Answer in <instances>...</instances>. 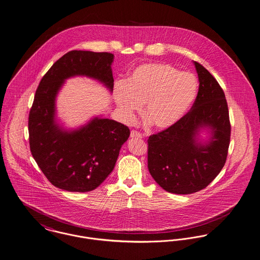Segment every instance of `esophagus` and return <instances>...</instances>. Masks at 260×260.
Here are the masks:
<instances>
[{"label": "esophagus", "mask_w": 260, "mask_h": 260, "mask_svg": "<svg viewBox=\"0 0 260 260\" xmlns=\"http://www.w3.org/2000/svg\"><path fill=\"white\" fill-rule=\"evenodd\" d=\"M130 137L132 138V139H141L142 138V134L140 132H138V131H135V130H132L131 131V133H130Z\"/></svg>", "instance_id": "obj_1"}]
</instances>
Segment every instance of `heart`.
<instances>
[{"instance_id":"obj_1","label":"heart","mask_w":260,"mask_h":260,"mask_svg":"<svg viewBox=\"0 0 260 260\" xmlns=\"http://www.w3.org/2000/svg\"><path fill=\"white\" fill-rule=\"evenodd\" d=\"M196 76L174 67L151 62L138 67L127 84L115 89V102L123 118L131 121L145 104L144 114L159 129H168L188 112L198 93Z\"/></svg>"}]
</instances>
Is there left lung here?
I'll list each match as a JSON object with an SVG mask.
<instances>
[{
  "label": "left lung",
  "instance_id": "1",
  "mask_svg": "<svg viewBox=\"0 0 260 260\" xmlns=\"http://www.w3.org/2000/svg\"><path fill=\"white\" fill-rule=\"evenodd\" d=\"M199 92L189 112L174 126L148 139V169L163 189L189 194L209 186L225 164L231 123L225 95L213 75L193 61ZM207 129V142L199 132Z\"/></svg>",
  "mask_w": 260,
  "mask_h": 260
}]
</instances>
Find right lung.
Returning <instances> with one entry per match:
<instances>
[{"label":"right lung","instance_id":"obj_1","mask_svg":"<svg viewBox=\"0 0 260 260\" xmlns=\"http://www.w3.org/2000/svg\"><path fill=\"white\" fill-rule=\"evenodd\" d=\"M109 52L71 50L55 61L42 78L28 115L29 148L47 180L69 191L96 189L113 171L130 130L112 119L94 117L67 130L56 121L55 99L64 80L87 76L113 91Z\"/></svg>","mask_w":260,"mask_h":260}]
</instances>
